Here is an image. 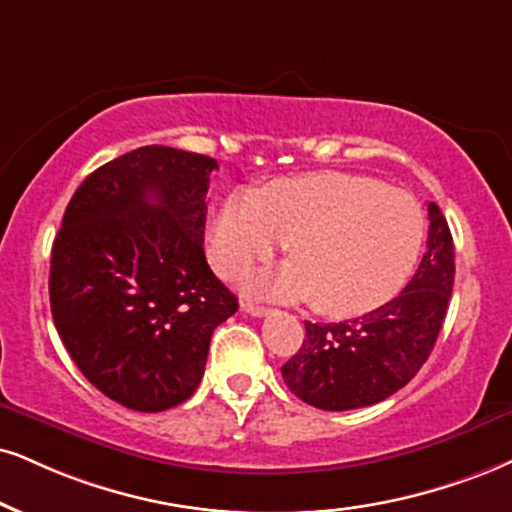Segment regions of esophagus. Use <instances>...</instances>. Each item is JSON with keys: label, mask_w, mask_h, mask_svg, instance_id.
Masks as SVG:
<instances>
[{"label": "esophagus", "mask_w": 512, "mask_h": 512, "mask_svg": "<svg viewBox=\"0 0 512 512\" xmlns=\"http://www.w3.org/2000/svg\"><path fill=\"white\" fill-rule=\"evenodd\" d=\"M242 308L249 315H254V318H263V315H268L270 313V308H266V306H258V304H249V301H246V304H242Z\"/></svg>", "instance_id": "34e87169"}]
</instances>
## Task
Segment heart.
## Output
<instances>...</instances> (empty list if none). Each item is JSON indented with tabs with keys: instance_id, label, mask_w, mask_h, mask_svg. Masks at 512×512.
I'll return each mask as SVG.
<instances>
[{
	"instance_id": "1",
	"label": "heart",
	"mask_w": 512,
	"mask_h": 512,
	"mask_svg": "<svg viewBox=\"0 0 512 512\" xmlns=\"http://www.w3.org/2000/svg\"><path fill=\"white\" fill-rule=\"evenodd\" d=\"M287 239L289 266L254 282L256 292L311 299L318 313L351 318L394 299L418 263L425 216L403 189L351 173L277 180L225 201L211 232L220 273L235 277Z\"/></svg>"
}]
</instances>
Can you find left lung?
I'll list each match as a JSON object with an SVG mask.
<instances>
[{"label": "left lung", "instance_id": "obj_1", "mask_svg": "<svg viewBox=\"0 0 512 512\" xmlns=\"http://www.w3.org/2000/svg\"><path fill=\"white\" fill-rule=\"evenodd\" d=\"M430 235L413 280L375 311L344 323H306L299 353L282 365V380L320 410L380 403L418 375L437 342L453 292V237L437 204H427Z\"/></svg>", "mask_w": 512, "mask_h": 512}]
</instances>
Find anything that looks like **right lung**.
Returning <instances> with one entry per match:
<instances>
[{
    "label": "right lung",
    "mask_w": 512,
    "mask_h": 512,
    "mask_svg": "<svg viewBox=\"0 0 512 512\" xmlns=\"http://www.w3.org/2000/svg\"><path fill=\"white\" fill-rule=\"evenodd\" d=\"M211 156L140 147L87 175L54 239L52 318L102 394L159 413L204 377L211 334L237 296L204 256Z\"/></svg>",
    "instance_id": "1"
}]
</instances>
